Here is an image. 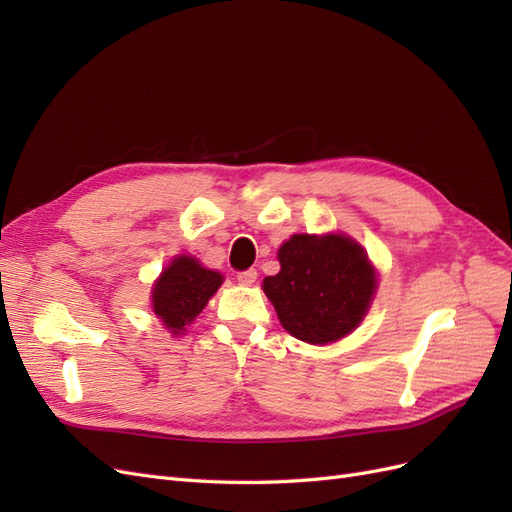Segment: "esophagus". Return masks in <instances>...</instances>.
I'll use <instances>...</instances> for the list:
<instances>
[{
  "label": "esophagus",
  "mask_w": 512,
  "mask_h": 512,
  "mask_svg": "<svg viewBox=\"0 0 512 512\" xmlns=\"http://www.w3.org/2000/svg\"><path fill=\"white\" fill-rule=\"evenodd\" d=\"M256 277H258L256 269H247V271L237 273V282L243 284V286H252L256 282Z\"/></svg>",
  "instance_id": "34e87169"
}]
</instances>
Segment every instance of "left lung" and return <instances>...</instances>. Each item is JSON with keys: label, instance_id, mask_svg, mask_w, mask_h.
<instances>
[{"label": "left lung", "instance_id": "8db88e82", "mask_svg": "<svg viewBox=\"0 0 512 512\" xmlns=\"http://www.w3.org/2000/svg\"><path fill=\"white\" fill-rule=\"evenodd\" d=\"M280 273L262 290L282 327L307 344L337 342L359 327L378 288L363 247L346 235H292L277 252Z\"/></svg>", "mask_w": 512, "mask_h": 512}]
</instances>
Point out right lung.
<instances>
[{
    "mask_svg": "<svg viewBox=\"0 0 512 512\" xmlns=\"http://www.w3.org/2000/svg\"><path fill=\"white\" fill-rule=\"evenodd\" d=\"M222 282V273L205 269L194 256H175L153 284V314L170 333L179 335L203 312Z\"/></svg>",
    "mask_w": 512,
    "mask_h": 512,
    "instance_id": "right-lung-1",
    "label": "right lung"
}]
</instances>
